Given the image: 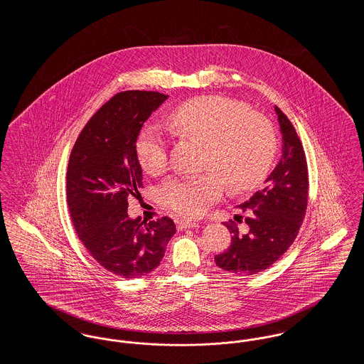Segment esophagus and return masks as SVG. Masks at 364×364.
<instances>
[{"label":"esophagus","mask_w":364,"mask_h":364,"mask_svg":"<svg viewBox=\"0 0 364 364\" xmlns=\"http://www.w3.org/2000/svg\"><path fill=\"white\" fill-rule=\"evenodd\" d=\"M196 226H198V224L192 223V221H178L177 223L178 230H184V229H188V228H196Z\"/></svg>","instance_id":"obj_1"}]
</instances>
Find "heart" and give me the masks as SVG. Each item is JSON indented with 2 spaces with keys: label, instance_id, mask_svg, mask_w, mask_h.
<instances>
[{
  "label": "heart",
  "instance_id": "heart-1",
  "mask_svg": "<svg viewBox=\"0 0 364 364\" xmlns=\"http://www.w3.org/2000/svg\"><path fill=\"white\" fill-rule=\"evenodd\" d=\"M168 122L174 134L206 143L205 168L213 169L172 177L161 186V205L181 217H200L223 195L224 181L232 192H247L257 188L272 169L277 150L274 128L242 102L224 97L195 98L177 106ZM135 150L146 172L158 174L166 168L168 140L156 125L141 131Z\"/></svg>",
  "mask_w": 364,
  "mask_h": 364
}]
</instances>
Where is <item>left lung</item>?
Here are the masks:
<instances>
[{
    "mask_svg": "<svg viewBox=\"0 0 364 364\" xmlns=\"http://www.w3.org/2000/svg\"><path fill=\"white\" fill-rule=\"evenodd\" d=\"M282 134V156L255 192L239 208L245 214L247 232L233 221L224 225L232 233L230 247L214 257L215 264L237 276H252L270 267L294 242L309 203V169L301 141L289 119L276 106ZM235 220L242 223V215Z\"/></svg>",
    "mask_w": 364,
    "mask_h": 364,
    "instance_id": "1",
    "label": "left lung"
}]
</instances>
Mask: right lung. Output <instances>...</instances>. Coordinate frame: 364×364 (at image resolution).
I'll return each instance as SVG.
<instances>
[{"label": "right lung", "mask_w": 364, "mask_h": 364, "mask_svg": "<svg viewBox=\"0 0 364 364\" xmlns=\"http://www.w3.org/2000/svg\"><path fill=\"white\" fill-rule=\"evenodd\" d=\"M168 95L129 90L116 94L87 122L72 149L67 199L72 224L90 255L112 274L139 278L165 255L176 225L169 217H128V198L140 195L136 140Z\"/></svg>", "instance_id": "obj_1"}]
</instances>
